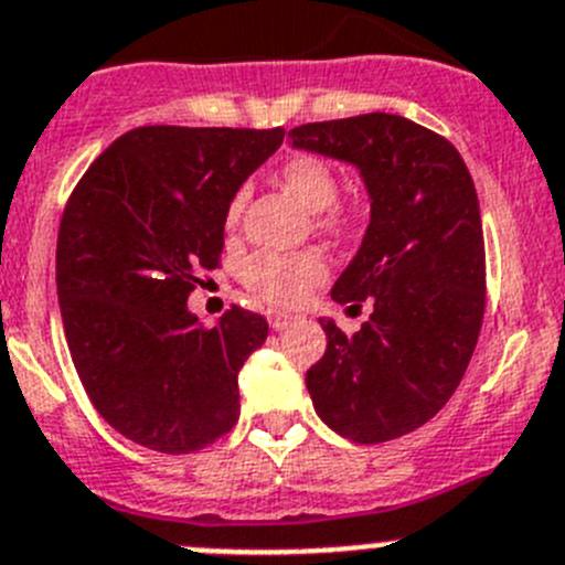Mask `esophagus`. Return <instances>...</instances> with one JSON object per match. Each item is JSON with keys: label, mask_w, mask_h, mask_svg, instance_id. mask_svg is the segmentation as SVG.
<instances>
[{"label": "esophagus", "mask_w": 565, "mask_h": 565, "mask_svg": "<svg viewBox=\"0 0 565 565\" xmlns=\"http://www.w3.org/2000/svg\"><path fill=\"white\" fill-rule=\"evenodd\" d=\"M270 329L273 331H281V329H287L289 323H292L295 320V315H287V312H270Z\"/></svg>", "instance_id": "1"}]
</instances>
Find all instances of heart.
Masks as SVG:
<instances>
[{
  "instance_id": "heart-1",
  "label": "heart",
  "mask_w": 565,
  "mask_h": 565,
  "mask_svg": "<svg viewBox=\"0 0 565 565\" xmlns=\"http://www.w3.org/2000/svg\"><path fill=\"white\" fill-rule=\"evenodd\" d=\"M278 181L281 186L298 200L300 205L312 214L329 209L337 198V175L329 163L318 156H300L287 158L278 170ZM245 205V192L234 194L228 205V225H234ZM329 228H342L340 214H331L326 220ZM247 289L256 295L258 300L273 303V307H292L298 303L315 284L326 278L323 258L315 253H295V256H278V253H258L245 265Z\"/></svg>"
}]
</instances>
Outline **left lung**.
Wrapping results in <instances>:
<instances>
[{"mask_svg":"<svg viewBox=\"0 0 565 565\" xmlns=\"http://www.w3.org/2000/svg\"><path fill=\"white\" fill-rule=\"evenodd\" d=\"M292 147L351 163L371 223L331 287L371 318L342 334L320 318L326 354L307 371L315 413L354 443H384L435 418L462 382L484 312V242L471 172L451 141L395 114L289 130Z\"/></svg>","mask_w":565,"mask_h":565,"instance_id":"obj_1","label":"left lung"}]
</instances>
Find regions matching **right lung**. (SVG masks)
I'll list each match as a JSON object with an SVG mask.
<instances>
[{"label":"right lung","instance_id":"1","mask_svg":"<svg viewBox=\"0 0 565 565\" xmlns=\"http://www.w3.org/2000/svg\"><path fill=\"white\" fill-rule=\"evenodd\" d=\"M284 128H172L119 136L88 167L57 231V303L68 354L97 413L161 455H189L239 418V371L267 320L189 312L217 267L228 205L281 147Z\"/></svg>","mask_w":565,"mask_h":565}]
</instances>
